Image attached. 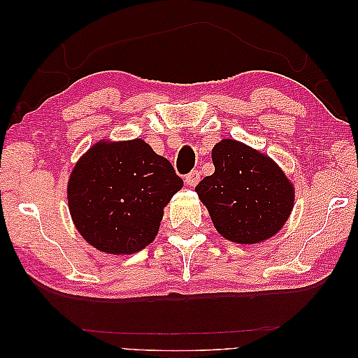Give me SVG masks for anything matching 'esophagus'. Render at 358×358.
Listing matches in <instances>:
<instances>
[{"label":"esophagus","instance_id":"obj_1","mask_svg":"<svg viewBox=\"0 0 358 358\" xmlns=\"http://www.w3.org/2000/svg\"><path fill=\"white\" fill-rule=\"evenodd\" d=\"M199 180H200V173L199 171H192V173H189L187 176H185V185H187V187H195V185L199 184Z\"/></svg>","mask_w":358,"mask_h":358}]
</instances>
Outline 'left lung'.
Returning <instances> with one entry per match:
<instances>
[{"label": "left lung", "mask_w": 358, "mask_h": 358, "mask_svg": "<svg viewBox=\"0 0 358 358\" xmlns=\"http://www.w3.org/2000/svg\"><path fill=\"white\" fill-rule=\"evenodd\" d=\"M215 173L199 182V199L224 239L257 244L280 231L295 205V187L271 156L224 138L212 150Z\"/></svg>", "instance_id": "obj_1"}]
</instances>
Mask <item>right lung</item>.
Listing matches in <instances>:
<instances>
[{"mask_svg": "<svg viewBox=\"0 0 358 358\" xmlns=\"http://www.w3.org/2000/svg\"><path fill=\"white\" fill-rule=\"evenodd\" d=\"M182 179L141 138L99 140L68 179V208L78 233L97 251L134 254L153 243L164 207Z\"/></svg>", "mask_w": 358, "mask_h": 358, "instance_id": "add662e5", "label": "right lung"}]
</instances>
